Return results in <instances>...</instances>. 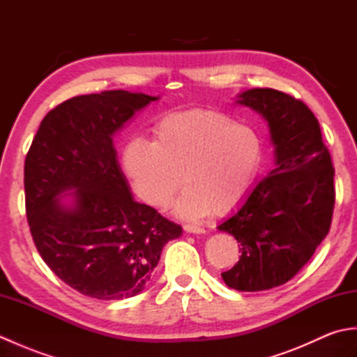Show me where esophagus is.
<instances>
[{
  "instance_id": "1",
  "label": "esophagus",
  "mask_w": 357,
  "mask_h": 357,
  "mask_svg": "<svg viewBox=\"0 0 357 357\" xmlns=\"http://www.w3.org/2000/svg\"><path fill=\"white\" fill-rule=\"evenodd\" d=\"M184 230L187 233H204L206 231L201 225H196V224H184Z\"/></svg>"
}]
</instances>
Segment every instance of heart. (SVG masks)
<instances>
[{
  "label": "heart",
  "mask_w": 357,
  "mask_h": 357,
  "mask_svg": "<svg viewBox=\"0 0 357 357\" xmlns=\"http://www.w3.org/2000/svg\"><path fill=\"white\" fill-rule=\"evenodd\" d=\"M155 141L136 138L124 149V169L136 193L179 216L229 213L252 192L264 162V142L253 127L219 110L174 112L158 121Z\"/></svg>",
  "instance_id": "b5f03b06"
}]
</instances>
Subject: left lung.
Masks as SVG:
<instances>
[{"label": "left lung", "mask_w": 357, "mask_h": 357, "mask_svg": "<svg viewBox=\"0 0 357 357\" xmlns=\"http://www.w3.org/2000/svg\"><path fill=\"white\" fill-rule=\"evenodd\" d=\"M239 98L267 119L276 165L218 227L241 244L239 261L222 279L234 290L262 291L298 275L328 234L335 167L307 104L275 89H252Z\"/></svg>", "instance_id": "1"}]
</instances>
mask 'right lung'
Instances as JSON below:
<instances>
[{
	"label": "right lung",
	"instance_id": "add662e5",
	"mask_svg": "<svg viewBox=\"0 0 357 357\" xmlns=\"http://www.w3.org/2000/svg\"><path fill=\"white\" fill-rule=\"evenodd\" d=\"M156 96L127 90L70 98L41 121L24 162L26 215L38 253L89 298L138 294L181 225L133 199L112 135ZM73 190L72 206L59 195Z\"/></svg>",
	"mask_w": 357,
	"mask_h": 357
}]
</instances>
